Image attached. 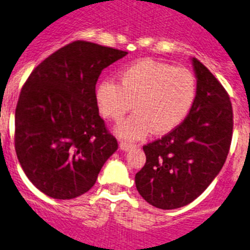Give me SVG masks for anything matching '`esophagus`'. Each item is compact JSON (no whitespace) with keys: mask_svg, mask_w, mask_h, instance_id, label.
Here are the masks:
<instances>
[{"mask_svg":"<svg viewBox=\"0 0 250 250\" xmlns=\"http://www.w3.org/2000/svg\"><path fill=\"white\" fill-rule=\"evenodd\" d=\"M120 146H121V149H122V150H129V149H132V148H134V144H132V143H128V142H121L120 143Z\"/></svg>","mask_w":250,"mask_h":250,"instance_id":"esophagus-1","label":"esophagus"}]
</instances>
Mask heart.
Instances as JSON below:
<instances>
[{
    "label": "heart",
    "instance_id": "heart-1",
    "mask_svg": "<svg viewBox=\"0 0 250 250\" xmlns=\"http://www.w3.org/2000/svg\"><path fill=\"white\" fill-rule=\"evenodd\" d=\"M197 93V83L186 67L157 60L139 59L127 65L118 83L104 80L96 87V102L104 117L120 121L117 134L127 141H138L149 132L164 134L178 127L190 112Z\"/></svg>",
    "mask_w": 250,
    "mask_h": 250
}]
</instances>
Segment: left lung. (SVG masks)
<instances>
[{
	"label": "left lung",
	"instance_id": "obj_1",
	"mask_svg": "<svg viewBox=\"0 0 250 250\" xmlns=\"http://www.w3.org/2000/svg\"><path fill=\"white\" fill-rule=\"evenodd\" d=\"M197 93L188 117L143 146L136 186L151 206L174 209L197 199L222 169L233 134V109L222 83L192 58Z\"/></svg>",
	"mask_w": 250,
	"mask_h": 250
}]
</instances>
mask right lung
Here are the masks:
<instances>
[{
    "label": "right lung",
    "instance_id": "add662e5",
    "mask_svg": "<svg viewBox=\"0 0 250 250\" xmlns=\"http://www.w3.org/2000/svg\"><path fill=\"white\" fill-rule=\"evenodd\" d=\"M127 51L76 41L44 59L20 93L15 148L27 178L49 197L75 199L97 180L117 139L100 117L96 83Z\"/></svg>",
    "mask_w": 250,
    "mask_h": 250
}]
</instances>
